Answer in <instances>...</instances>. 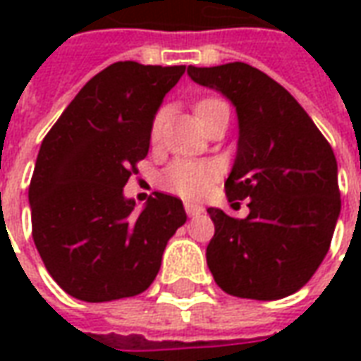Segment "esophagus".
Here are the masks:
<instances>
[{
  "label": "esophagus",
  "mask_w": 361,
  "mask_h": 361,
  "mask_svg": "<svg viewBox=\"0 0 361 361\" xmlns=\"http://www.w3.org/2000/svg\"><path fill=\"white\" fill-rule=\"evenodd\" d=\"M185 212H188V216H191V219H195V216H199V214H203L204 209H203V207H201V204L185 203Z\"/></svg>",
  "instance_id": "obj_1"
}]
</instances>
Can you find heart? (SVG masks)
Here are the masks:
<instances>
[{
    "instance_id": "1",
    "label": "heart",
    "mask_w": 361,
    "mask_h": 361,
    "mask_svg": "<svg viewBox=\"0 0 361 361\" xmlns=\"http://www.w3.org/2000/svg\"><path fill=\"white\" fill-rule=\"evenodd\" d=\"M214 98H207L195 106L197 116L203 111ZM166 111L158 110L154 118L150 121V141L157 142L162 133V123H164ZM219 178V168L214 162L209 160H191V158H178L172 164L166 168L160 176V185L170 191L173 195H180L183 199H201L209 193L212 183Z\"/></svg>"
}]
</instances>
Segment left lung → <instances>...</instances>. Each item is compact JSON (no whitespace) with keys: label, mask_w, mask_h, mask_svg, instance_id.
Instances as JSON below:
<instances>
[{"label":"left lung","mask_w":361,"mask_h":361,"mask_svg":"<svg viewBox=\"0 0 361 361\" xmlns=\"http://www.w3.org/2000/svg\"><path fill=\"white\" fill-rule=\"evenodd\" d=\"M188 75L235 106L240 137L224 189L228 201L250 199L242 220L209 209L214 282L263 302L294 294L325 259L341 214L333 149L294 96L255 67L189 66Z\"/></svg>","instance_id":"8db88e82"}]
</instances>
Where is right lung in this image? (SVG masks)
<instances>
[{
	"label": "right lung",
	"instance_id": "right-lung-1",
	"mask_svg": "<svg viewBox=\"0 0 361 361\" xmlns=\"http://www.w3.org/2000/svg\"><path fill=\"white\" fill-rule=\"evenodd\" d=\"M183 73L185 66L111 63L44 137L28 188L32 240L51 279L77 300L145 292L188 220L178 197L154 193L141 212L123 197L149 154L150 121Z\"/></svg>",
	"mask_w": 361,
	"mask_h": 361
}]
</instances>
